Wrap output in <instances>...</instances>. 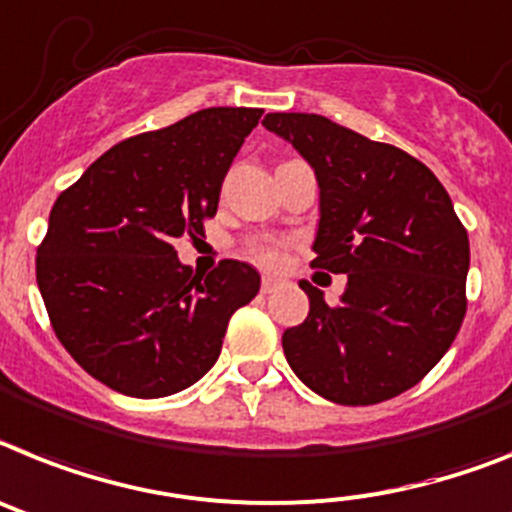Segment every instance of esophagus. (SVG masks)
<instances>
[{
	"label": "esophagus",
	"instance_id": "obj_1",
	"mask_svg": "<svg viewBox=\"0 0 512 512\" xmlns=\"http://www.w3.org/2000/svg\"><path fill=\"white\" fill-rule=\"evenodd\" d=\"M278 286H281V278H276V276H265L263 283H260V289H263V294H273V291H276Z\"/></svg>",
	"mask_w": 512,
	"mask_h": 512
}]
</instances>
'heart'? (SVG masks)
I'll list each match as a JSON object with an SVG mask.
<instances>
[{"instance_id": "b5f03b06", "label": "heart", "mask_w": 512, "mask_h": 512, "mask_svg": "<svg viewBox=\"0 0 512 512\" xmlns=\"http://www.w3.org/2000/svg\"><path fill=\"white\" fill-rule=\"evenodd\" d=\"M244 252L265 268H278L286 257V242H281V239H249Z\"/></svg>"}]
</instances>
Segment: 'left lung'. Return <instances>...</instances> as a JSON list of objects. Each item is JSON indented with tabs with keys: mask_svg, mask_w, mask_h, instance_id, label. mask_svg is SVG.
<instances>
[{
	"mask_svg": "<svg viewBox=\"0 0 512 512\" xmlns=\"http://www.w3.org/2000/svg\"><path fill=\"white\" fill-rule=\"evenodd\" d=\"M320 182L312 268L349 273L341 302L312 283L302 325L283 333L296 377L341 406H372L414 388L466 317L468 234L419 158L320 114H268Z\"/></svg>",
	"mask_w": 512,
	"mask_h": 512,
	"instance_id": "1",
	"label": "left lung"
}]
</instances>
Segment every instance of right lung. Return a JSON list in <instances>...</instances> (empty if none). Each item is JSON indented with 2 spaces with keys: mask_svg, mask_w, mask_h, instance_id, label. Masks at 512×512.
Masks as SVG:
<instances>
[{
  "mask_svg": "<svg viewBox=\"0 0 512 512\" xmlns=\"http://www.w3.org/2000/svg\"><path fill=\"white\" fill-rule=\"evenodd\" d=\"M260 117L213 106L127 137L57 197L36 252L38 289L64 349L111 390L190 388L216 364L231 315L260 291L247 263L221 260L200 276L174 249L179 236H205Z\"/></svg>",
  "mask_w": 512,
  "mask_h": 512,
  "instance_id": "right-lung-1",
  "label": "right lung"
}]
</instances>
